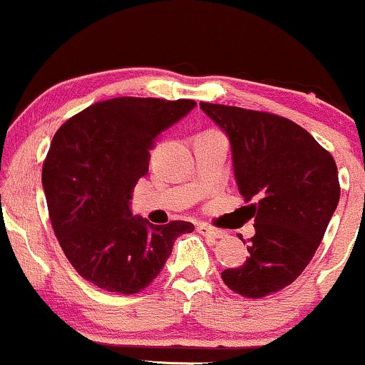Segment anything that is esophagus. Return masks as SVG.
I'll return each mask as SVG.
<instances>
[{"label": "esophagus", "mask_w": 365, "mask_h": 365, "mask_svg": "<svg viewBox=\"0 0 365 365\" xmlns=\"http://www.w3.org/2000/svg\"><path fill=\"white\" fill-rule=\"evenodd\" d=\"M196 231H198L200 235H203V236H207V237H212V240H220V237H226L227 236L224 231H219V229L207 226V224H198Z\"/></svg>", "instance_id": "1"}]
</instances>
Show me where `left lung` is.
Instances as JSON below:
<instances>
[{
	"instance_id": "obj_1",
	"label": "left lung",
	"mask_w": 365,
	"mask_h": 365,
	"mask_svg": "<svg viewBox=\"0 0 365 365\" xmlns=\"http://www.w3.org/2000/svg\"><path fill=\"white\" fill-rule=\"evenodd\" d=\"M200 106L227 133L237 187L255 217L250 255L240 267L226 269L222 281L247 298L277 293L304 272L324 237L339 202L336 162L289 118L203 101Z\"/></svg>"
}]
</instances>
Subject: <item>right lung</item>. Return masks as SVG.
<instances>
[{
  "label": "right lung",
  "instance_id": "obj_1",
  "mask_svg": "<svg viewBox=\"0 0 365 365\" xmlns=\"http://www.w3.org/2000/svg\"><path fill=\"white\" fill-rule=\"evenodd\" d=\"M193 100L120 96L98 101L56 130L43 163L53 231L81 277L105 292L134 294L160 274L175 237L195 226H153L129 200L148 170L155 139Z\"/></svg>",
  "mask_w": 365,
  "mask_h": 365
}]
</instances>
